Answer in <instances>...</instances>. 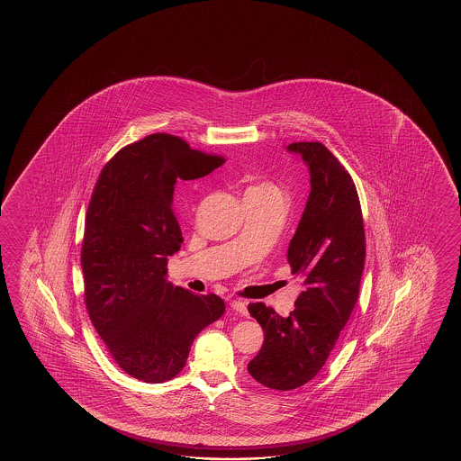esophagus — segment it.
<instances>
[{"label": "esophagus", "mask_w": 461, "mask_h": 461, "mask_svg": "<svg viewBox=\"0 0 461 461\" xmlns=\"http://www.w3.org/2000/svg\"><path fill=\"white\" fill-rule=\"evenodd\" d=\"M230 308L234 310L235 313L247 314V304L242 300H232L230 302Z\"/></svg>", "instance_id": "obj_1"}]
</instances>
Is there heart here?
<instances>
[{
	"mask_svg": "<svg viewBox=\"0 0 461 461\" xmlns=\"http://www.w3.org/2000/svg\"><path fill=\"white\" fill-rule=\"evenodd\" d=\"M249 191H254V193H260V194H270V196H280L284 197L282 194V191H280V187L275 186L274 183H260V185H257V186L250 187Z\"/></svg>",
	"mask_w": 461,
	"mask_h": 461,
	"instance_id": "heart-1",
	"label": "heart"
}]
</instances>
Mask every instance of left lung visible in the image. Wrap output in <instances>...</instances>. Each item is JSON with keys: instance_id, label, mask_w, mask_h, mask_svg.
Wrapping results in <instances>:
<instances>
[{"instance_id": "8db88e82", "label": "left lung", "mask_w": 461, "mask_h": 461, "mask_svg": "<svg viewBox=\"0 0 461 461\" xmlns=\"http://www.w3.org/2000/svg\"><path fill=\"white\" fill-rule=\"evenodd\" d=\"M288 149L302 155L312 176L288 247V264L304 292L286 318L264 303L249 304L265 339L247 371L274 391L298 389L321 371L353 313L366 258L363 211L351 175L320 141H298Z\"/></svg>"}]
</instances>
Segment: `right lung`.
<instances>
[{"label": "right lung", "mask_w": 461, "mask_h": 461, "mask_svg": "<svg viewBox=\"0 0 461 461\" xmlns=\"http://www.w3.org/2000/svg\"><path fill=\"white\" fill-rule=\"evenodd\" d=\"M226 158L153 133L122 148L98 175L80 250L88 318L122 371L167 383L191 344L226 304L167 284V255L183 244L173 212L175 186L212 173Z\"/></svg>", "instance_id": "add662e5"}]
</instances>
